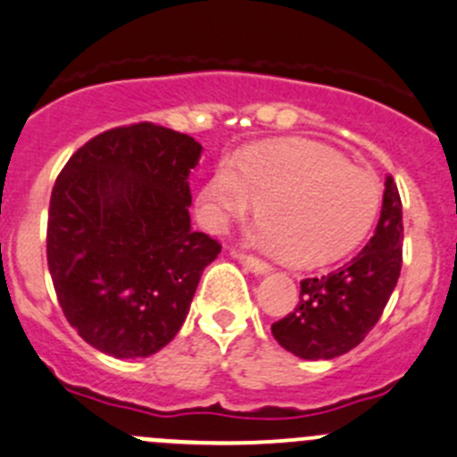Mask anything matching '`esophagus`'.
<instances>
[{"mask_svg": "<svg viewBox=\"0 0 457 457\" xmlns=\"http://www.w3.org/2000/svg\"><path fill=\"white\" fill-rule=\"evenodd\" d=\"M237 259H238V263H243V265H245L247 270H250V272H254V274H268L270 270H272V268H270L268 263H265V261L256 259V256L241 254V252H238Z\"/></svg>", "mask_w": 457, "mask_h": 457, "instance_id": "obj_1", "label": "esophagus"}]
</instances>
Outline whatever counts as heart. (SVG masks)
<instances>
[{"instance_id":"heart-1","label":"heart","mask_w":457,"mask_h":457,"mask_svg":"<svg viewBox=\"0 0 457 457\" xmlns=\"http://www.w3.org/2000/svg\"><path fill=\"white\" fill-rule=\"evenodd\" d=\"M261 201L252 241L299 268H319L355 250L378 220L382 187L370 171L317 143H268L219 162L198 196L210 229Z\"/></svg>"}]
</instances>
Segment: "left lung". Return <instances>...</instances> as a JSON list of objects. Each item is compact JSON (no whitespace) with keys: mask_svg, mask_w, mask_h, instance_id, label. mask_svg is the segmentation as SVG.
Wrapping results in <instances>:
<instances>
[{"mask_svg":"<svg viewBox=\"0 0 457 457\" xmlns=\"http://www.w3.org/2000/svg\"><path fill=\"white\" fill-rule=\"evenodd\" d=\"M382 214L364 250L344 268L301 281L299 303L272 323L274 339L301 360H332L373 330L402 270V201L393 176L384 183Z\"/></svg>","mask_w":457,"mask_h":457,"instance_id":"8db88e82","label":"left lung"}]
</instances>
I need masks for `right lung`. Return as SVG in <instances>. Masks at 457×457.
Instances as JSON below:
<instances>
[{"label":"right lung","instance_id":"obj_1","mask_svg":"<svg viewBox=\"0 0 457 457\" xmlns=\"http://www.w3.org/2000/svg\"><path fill=\"white\" fill-rule=\"evenodd\" d=\"M201 152L192 136L154 122L116 127L79 147L53 185V287L66 321L104 355L165 348L219 256V241L189 220Z\"/></svg>","mask_w":457,"mask_h":457}]
</instances>
